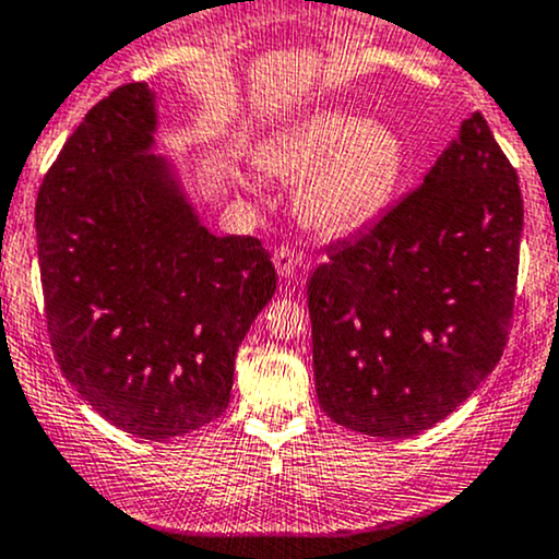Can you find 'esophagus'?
<instances>
[{
    "mask_svg": "<svg viewBox=\"0 0 559 559\" xmlns=\"http://www.w3.org/2000/svg\"><path fill=\"white\" fill-rule=\"evenodd\" d=\"M272 261H274V269H277V274L282 280L293 277V272H296V258H293L290 250L277 248V250H274Z\"/></svg>",
    "mask_w": 559,
    "mask_h": 559,
    "instance_id": "1",
    "label": "esophagus"
}]
</instances>
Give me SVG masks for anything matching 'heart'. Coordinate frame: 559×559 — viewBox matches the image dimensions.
I'll list each match as a JSON object with an SVG mask.
<instances>
[{
  "label": "heart",
  "mask_w": 559,
  "mask_h": 559,
  "mask_svg": "<svg viewBox=\"0 0 559 559\" xmlns=\"http://www.w3.org/2000/svg\"><path fill=\"white\" fill-rule=\"evenodd\" d=\"M263 176L298 183L296 213L306 229L341 237L362 229L392 200L405 146L389 124L346 111H317L263 143Z\"/></svg>",
  "instance_id": "b5f03b06"
}]
</instances>
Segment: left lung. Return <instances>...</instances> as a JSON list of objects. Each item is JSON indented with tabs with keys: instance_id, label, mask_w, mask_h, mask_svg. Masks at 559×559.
Wrapping results in <instances>:
<instances>
[{
	"instance_id": "8db88e82",
	"label": "left lung",
	"mask_w": 559,
	"mask_h": 559,
	"mask_svg": "<svg viewBox=\"0 0 559 559\" xmlns=\"http://www.w3.org/2000/svg\"><path fill=\"white\" fill-rule=\"evenodd\" d=\"M520 237L518 173L474 111L424 183L311 274L322 411L386 440L448 418L507 346Z\"/></svg>"
}]
</instances>
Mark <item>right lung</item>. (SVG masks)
I'll list each match as a JSON object with an SVG mask.
<instances>
[{"mask_svg": "<svg viewBox=\"0 0 559 559\" xmlns=\"http://www.w3.org/2000/svg\"><path fill=\"white\" fill-rule=\"evenodd\" d=\"M157 93L87 111L37 197L47 333L66 381L117 429L162 442L226 411L234 357L277 290L255 237H215L154 152Z\"/></svg>", "mask_w": 559, "mask_h": 559, "instance_id": "add662e5", "label": "right lung"}]
</instances>
